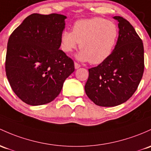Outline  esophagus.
I'll return each mask as SVG.
<instances>
[{
	"mask_svg": "<svg viewBox=\"0 0 151 151\" xmlns=\"http://www.w3.org/2000/svg\"><path fill=\"white\" fill-rule=\"evenodd\" d=\"M74 65H75V68L76 69H78L79 68L81 67V65L78 64V63H76V62H75V63H74Z\"/></svg>",
	"mask_w": 151,
	"mask_h": 151,
	"instance_id": "esophagus-1",
	"label": "esophagus"
}]
</instances>
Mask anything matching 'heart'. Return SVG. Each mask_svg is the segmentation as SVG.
Here are the masks:
<instances>
[{"instance_id":"b5f03b06","label":"heart","mask_w":151,"mask_h":151,"mask_svg":"<svg viewBox=\"0 0 151 151\" xmlns=\"http://www.w3.org/2000/svg\"><path fill=\"white\" fill-rule=\"evenodd\" d=\"M119 30L117 25L104 18L81 19L74 23L73 31L63 30L60 48L69 53L78 46L77 58L96 65L109 58L117 43Z\"/></svg>"}]
</instances>
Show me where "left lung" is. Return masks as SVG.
Listing matches in <instances>:
<instances>
[{"mask_svg":"<svg viewBox=\"0 0 151 151\" xmlns=\"http://www.w3.org/2000/svg\"><path fill=\"white\" fill-rule=\"evenodd\" d=\"M119 35L109 58L88 69L85 91L95 104L115 106L127 101L137 90L144 72V47L130 23L114 17Z\"/></svg>","mask_w":151,"mask_h":151,"instance_id":"left-lung-1","label":"left lung"}]
</instances>
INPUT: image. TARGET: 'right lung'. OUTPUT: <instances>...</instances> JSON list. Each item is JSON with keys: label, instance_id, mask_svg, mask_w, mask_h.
Returning <instances> with one entry per match:
<instances>
[{"label": "right lung", "instance_id": "1", "mask_svg": "<svg viewBox=\"0 0 151 151\" xmlns=\"http://www.w3.org/2000/svg\"><path fill=\"white\" fill-rule=\"evenodd\" d=\"M65 19L58 14H31L9 37L6 76L14 93L27 104L53 101L75 70L73 60L59 50Z\"/></svg>", "mask_w": 151, "mask_h": 151}]
</instances>
